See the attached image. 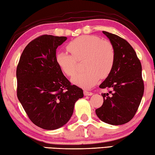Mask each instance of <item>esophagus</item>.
<instances>
[{"label":"esophagus","instance_id":"34e87169","mask_svg":"<svg viewBox=\"0 0 155 155\" xmlns=\"http://www.w3.org/2000/svg\"><path fill=\"white\" fill-rule=\"evenodd\" d=\"M84 94L85 96H91L93 94V93L92 92H90V91L84 90Z\"/></svg>","mask_w":155,"mask_h":155}]
</instances>
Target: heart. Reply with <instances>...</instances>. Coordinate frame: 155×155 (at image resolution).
I'll return each instance as SVG.
<instances>
[{
    "instance_id": "obj_1",
    "label": "heart",
    "mask_w": 155,
    "mask_h": 155,
    "mask_svg": "<svg viewBox=\"0 0 155 155\" xmlns=\"http://www.w3.org/2000/svg\"><path fill=\"white\" fill-rule=\"evenodd\" d=\"M71 54L58 52L56 62L65 75L73 76L77 71V61H84L85 72L76 75L71 80L74 84L91 88L100 78H105L113 70L115 52L110 42L92 35H82L70 42L67 46Z\"/></svg>"
}]
</instances>
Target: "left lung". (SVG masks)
Wrapping results in <instances>:
<instances>
[{
	"mask_svg": "<svg viewBox=\"0 0 155 155\" xmlns=\"http://www.w3.org/2000/svg\"><path fill=\"white\" fill-rule=\"evenodd\" d=\"M110 40L115 52L113 70L100 84L108 88L102 94L104 104L96 110L101 120L112 125L129 122L137 111L144 92L142 66L136 51L129 42L118 35L103 31Z\"/></svg>",
	"mask_w": 155,
	"mask_h": 155,
	"instance_id": "8db88e82",
	"label": "left lung"
}]
</instances>
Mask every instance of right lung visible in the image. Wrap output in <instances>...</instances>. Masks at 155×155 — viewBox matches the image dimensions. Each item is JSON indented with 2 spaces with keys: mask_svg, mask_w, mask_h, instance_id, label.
Listing matches in <instances>:
<instances>
[{
  "mask_svg": "<svg viewBox=\"0 0 155 155\" xmlns=\"http://www.w3.org/2000/svg\"><path fill=\"white\" fill-rule=\"evenodd\" d=\"M66 40L43 35L32 40L17 68L18 99L31 122L43 129L64 126L75 102L84 96L82 89L71 84L56 62L57 49Z\"/></svg>",
  "mask_w": 155,
  "mask_h": 155,
  "instance_id": "right-lung-1",
  "label": "right lung"
}]
</instances>
